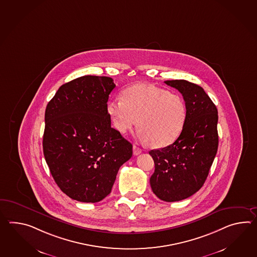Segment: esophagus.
<instances>
[{"label":"esophagus","instance_id":"esophagus-1","mask_svg":"<svg viewBox=\"0 0 257 257\" xmlns=\"http://www.w3.org/2000/svg\"><path fill=\"white\" fill-rule=\"evenodd\" d=\"M133 151H134V155H135V156H137V155L142 153V149H139L137 146H134V147H133Z\"/></svg>","mask_w":257,"mask_h":257}]
</instances>
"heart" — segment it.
I'll return each instance as SVG.
<instances>
[{
    "instance_id": "1",
    "label": "heart",
    "mask_w": 257,
    "mask_h": 257,
    "mask_svg": "<svg viewBox=\"0 0 257 257\" xmlns=\"http://www.w3.org/2000/svg\"><path fill=\"white\" fill-rule=\"evenodd\" d=\"M107 110L115 129L120 134L132 131L138 120L139 137L156 149L175 142L187 119V106L183 97L147 84L126 88L121 99L108 101Z\"/></svg>"
}]
</instances>
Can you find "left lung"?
Instances as JSON below:
<instances>
[{"mask_svg": "<svg viewBox=\"0 0 257 257\" xmlns=\"http://www.w3.org/2000/svg\"><path fill=\"white\" fill-rule=\"evenodd\" d=\"M181 92L187 106V119L181 136L170 146L153 149L152 191L160 200L188 198L205 183L218 147L217 109L201 86L186 80H168Z\"/></svg>", "mask_w": 257, "mask_h": 257, "instance_id": "8db88e82", "label": "left lung"}]
</instances>
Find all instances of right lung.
Here are the masks:
<instances>
[{"instance_id":"right-lung-1","label":"right lung","mask_w":257,"mask_h":257,"mask_svg":"<svg viewBox=\"0 0 257 257\" xmlns=\"http://www.w3.org/2000/svg\"><path fill=\"white\" fill-rule=\"evenodd\" d=\"M107 76L85 75L61 86L45 110L43 153L55 183L72 199L97 203L109 194L133 146L110 126Z\"/></svg>"}]
</instances>
